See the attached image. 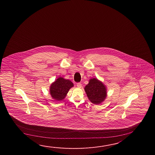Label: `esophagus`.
<instances>
[{
  "instance_id": "34e87169",
  "label": "esophagus",
  "mask_w": 155,
  "mask_h": 155,
  "mask_svg": "<svg viewBox=\"0 0 155 155\" xmlns=\"http://www.w3.org/2000/svg\"><path fill=\"white\" fill-rule=\"evenodd\" d=\"M77 87L79 88H81L82 87V84L81 83H78L77 84Z\"/></svg>"
}]
</instances>
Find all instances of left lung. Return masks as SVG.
<instances>
[{
	"mask_svg": "<svg viewBox=\"0 0 155 155\" xmlns=\"http://www.w3.org/2000/svg\"><path fill=\"white\" fill-rule=\"evenodd\" d=\"M84 90L89 100L94 104H100L107 97L106 86L97 78L90 79Z\"/></svg>",
	"mask_w": 155,
	"mask_h": 155,
	"instance_id": "1",
	"label": "left lung"
}]
</instances>
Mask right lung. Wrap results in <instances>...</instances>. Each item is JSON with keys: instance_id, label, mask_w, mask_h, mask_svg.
Listing matches in <instances>:
<instances>
[{"instance_id": "right-lung-1", "label": "right lung", "mask_w": 155, "mask_h": 155, "mask_svg": "<svg viewBox=\"0 0 155 155\" xmlns=\"http://www.w3.org/2000/svg\"><path fill=\"white\" fill-rule=\"evenodd\" d=\"M73 86L74 84L70 80L59 77L51 83L50 86V94L52 98L57 101H62Z\"/></svg>"}]
</instances>
